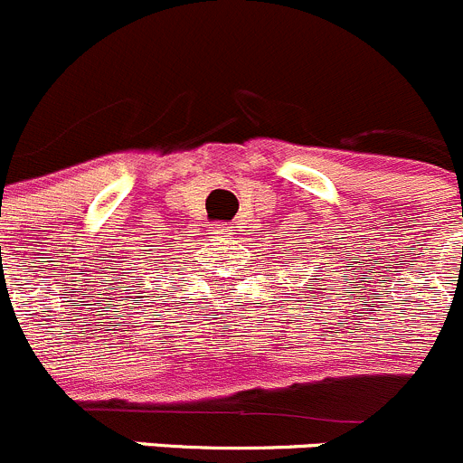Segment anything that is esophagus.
<instances>
[{"instance_id":"34e87169","label":"esophagus","mask_w":463,"mask_h":463,"mask_svg":"<svg viewBox=\"0 0 463 463\" xmlns=\"http://www.w3.org/2000/svg\"><path fill=\"white\" fill-rule=\"evenodd\" d=\"M230 227H227V225H222V222H218V225L216 227H213V233H218V236H222V238H225V236H230Z\"/></svg>"}]
</instances>
